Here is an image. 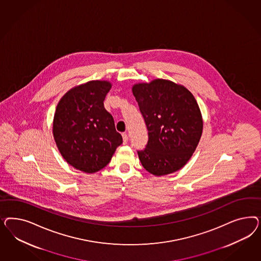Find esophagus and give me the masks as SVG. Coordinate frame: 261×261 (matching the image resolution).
<instances>
[{"mask_svg": "<svg viewBox=\"0 0 261 261\" xmlns=\"http://www.w3.org/2000/svg\"><path fill=\"white\" fill-rule=\"evenodd\" d=\"M122 139H123V144H126L128 142V136H127L126 133L122 134Z\"/></svg>", "mask_w": 261, "mask_h": 261, "instance_id": "34e87169", "label": "esophagus"}]
</instances>
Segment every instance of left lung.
<instances>
[{"label": "left lung", "mask_w": 261, "mask_h": 261, "mask_svg": "<svg viewBox=\"0 0 261 261\" xmlns=\"http://www.w3.org/2000/svg\"><path fill=\"white\" fill-rule=\"evenodd\" d=\"M148 130L144 150L138 151L145 170L164 176L181 169L197 147L203 118L195 97L180 84L157 79L132 87Z\"/></svg>", "instance_id": "obj_1"}]
</instances>
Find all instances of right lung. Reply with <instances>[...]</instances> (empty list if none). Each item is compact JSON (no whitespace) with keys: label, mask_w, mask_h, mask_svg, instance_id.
I'll list each match as a JSON object with an SVG mask.
<instances>
[{"label":"right lung","mask_w":261,"mask_h":261,"mask_svg":"<svg viewBox=\"0 0 261 261\" xmlns=\"http://www.w3.org/2000/svg\"><path fill=\"white\" fill-rule=\"evenodd\" d=\"M110 81L91 80L71 88L56 106L53 134L64 160L75 169L95 173L107 166L122 137L103 101Z\"/></svg>","instance_id":"1"}]
</instances>
